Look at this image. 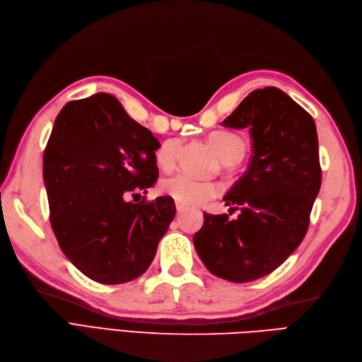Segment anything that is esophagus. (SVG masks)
Here are the masks:
<instances>
[{
    "instance_id": "1",
    "label": "esophagus",
    "mask_w": 362,
    "mask_h": 362,
    "mask_svg": "<svg viewBox=\"0 0 362 362\" xmlns=\"http://www.w3.org/2000/svg\"><path fill=\"white\" fill-rule=\"evenodd\" d=\"M184 210H185V206L184 205H181V204H178L177 202V211L181 214V213H184Z\"/></svg>"
}]
</instances>
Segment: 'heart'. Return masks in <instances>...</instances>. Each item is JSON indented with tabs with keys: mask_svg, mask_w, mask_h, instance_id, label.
Wrapping results in <instances>:
<instances>
[{
	"mask_svg": "<svg viewBox=\"0 0 362 362\" xmlns=\"http://www.w3.org/2000/svg\"><path fill=\"white\" fill-rule=\"evenodd\" d=\"M210 144L216 148L223 161H235L245 154V141L228 131H216L210 136ZM180 149V140H166L157 151V163L163 169L173 168ZM163 192L184 206H198L221 194V184L205 181L190 173H177L164 180Z\"/></svg>",
	"mask_w": 362,
	"mask_h": 362,
	"instance_id": "obj_1",
	"label": "heart"
}]
</instances>
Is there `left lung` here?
I'll return each instance as SVG.
<instances>
[{"label":"left lung","instance_id":"left-lung-1","mask_svg":"<svg viewBox=\"0 0 362 362\" xmlns=\"http://www.w3.org/2000/svg\"><path fill=\"white\" fill-rule=\"evenodd\" d=\"M249 128L247 170L223 198L226 214H204L193 245L213 275L249 282L269 275L298 249L322 184L314 119L276 87L250 92L223 122Z\"/></svg>","mask_w":362,"mask_h":362}]
</instances>
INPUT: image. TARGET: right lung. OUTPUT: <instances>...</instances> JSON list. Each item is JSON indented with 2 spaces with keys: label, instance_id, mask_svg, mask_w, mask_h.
<instances>
[{
  "label": "right lung",
  "instance_id": "obj_1",
  "mask_svg": "<svg viewBox=\"0 0 362 362\" xmlns=\"http://www.w3.org/2000/svg\"><path fill=\"white\" fill-rule=\"evenodd\" d=\"M158 148L108 93L71 101L59 113L43 152L49 221L63 254L87 278L124 284L154 259L175 202L160 196L133 204L127 196L156 184Z\"/></svg>",
  "mask_w": 362,
  "mask_h": 362
}]
</instances>
